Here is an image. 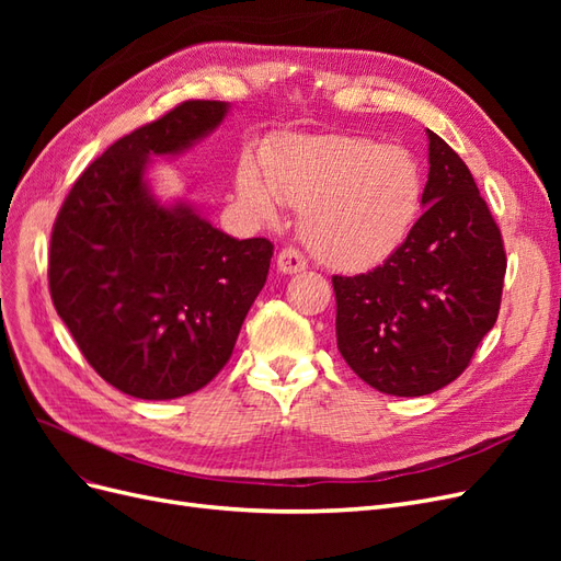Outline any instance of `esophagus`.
<instances>
[{"label":"esophagus","mask_w":561,"mask_h":561,"mask_svg":"<svg viewBox=\"0 0 561 561\" xmlns=\"http://www.w3.org/2000/svg\"><path fill=\"white\" fill-rule=\"evenodd\" d=\"M307 257L297 248H285L278 254V268L283 274H299V271L307 268Z\"/></svg>","instance_id":"34e87169"}]
</instances>
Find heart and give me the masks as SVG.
Masks as SVG:
<instances>
[{
    "label": "heart",
    "instance_id": "obj_1",
    "mask_svg": "<svg viewBox=\"0 0 561 561\" xmlns=\"http://www.w3.org/2000/svg\"><path fill=\"white\" fill-rule=\"evenodd\" d=\"M236 175L245 213L260 222L278 203L301 210V236L316 257L339 271H363L393 254L414 227L423 173L404 147L363 135H293L264 161Z\"/></svg>",
    "mask_w": 561,
    "mask_h": 561
}]
</instances>
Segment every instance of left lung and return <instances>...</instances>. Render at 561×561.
<instances>
[{
	"label": "left lung",
	"mask_w": 561,
	"mask_h": 561,
	"mask_svg": "<svg viewBox=\"0 0 561 561\" xmlns=\"http://www.w3.org/2000/svg\"><path fill=\"white\" fill-rule=\"evenodd\" d=\"M423 215L390 257L358 276H332L336 346L371 388L428 396L470 365L501 309V229L468 165L428 130Z\"/></svg>",
	"instance_id": "obj_1"
}]
</instances>
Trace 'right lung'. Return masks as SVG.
Returning <instances> with one entry per match:
<instances>
[{"label":"right lung","mask_w":561,"mask_h":561,"mask_svg":"<svg viewBox=\"0 0 561 561\" xmlns=\"http://www.w3.org/2000/svg\"><path fill=\"white\" fill-rule=\"evenodd\" d=\"M229 103L186 100L116 140L79 175L50 233V299L107 383L173 400L227 365L266 283L274 243L231 239L184 201L161 206L145 171L225 122Z\"/></svg>","instance_id":"right-lung-1"}]
</instances>
